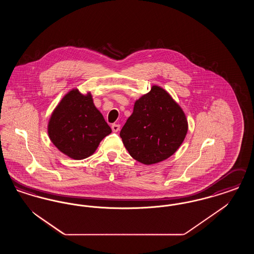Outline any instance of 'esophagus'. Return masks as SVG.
Segmentation results:
<instances>
[{
    "label": "esophagus",
    "instance_id": "obj_1",
    "mask_svg": "<svg viewBox=\"0 0 254 254\" xmlns=\"http://www.w3.org/2000/svg\"><path fill=\"white\" fill-rule=\"evenodd\" d=\"M111 128H112L113 132H118L120 130V128H121V126L119 124H113L111 126Z\"/></svg>",
    "mask_w": 254,
    "mask_h": 254
}]
</instances>
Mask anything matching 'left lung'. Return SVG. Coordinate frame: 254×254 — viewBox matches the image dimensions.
<instances>
[{
	"label": "left lung",
	"instance_id": "left-lung-1",
	"mask_svg": "<svg viewBox=\"0 0 254 254\" xmlns=\"http://www.w3.org/2000/svg\"><path fill=\"white\" fill-rule=\"evenodd\" d=\"M189 125L181 107L158 85L136 100L120 136L130 156L144 165L173 155L184 142Z\"/></svg>",
	"mask_w": 254,
	"mask_h": 254
}]
</instances>
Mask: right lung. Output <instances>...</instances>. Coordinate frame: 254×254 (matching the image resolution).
<instances>
[{"label":"right lung","mask_w":254,"mask_h":254,"mask_svg":"<svg viewBox=\"0 0 254 254\" xmlns=\"http://www.w3.org/2000/svg\"><path fill=\"white\" fill-rule=\"evenodd\" d=\"M48 133L61 152L74 160H83L95 152L111 128L94 106L91 93L83 94L73 88L53 110Z\"/></svg>","instance_id":"right-lung-1"}]
</instances>
